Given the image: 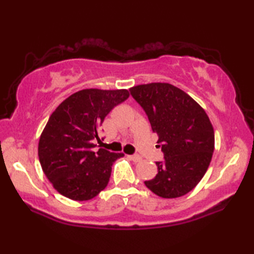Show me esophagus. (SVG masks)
<instances>
[{"label": "esophagus", "instance_id": "esophagus-1", "mask_svg": "<svg viewBox=\"0 0 254 254\" xmlns=\"http://www.w3.org/2000/svg\"><path fill=\"white\" fill-rule=\"evenodd\" d=\"M128 158H130L131 160L134 162H139L141 160V157L139 156V154H131V156H128Z\"/></svg>", "mask_w": 254, "mask_h": 254}]
</instances>
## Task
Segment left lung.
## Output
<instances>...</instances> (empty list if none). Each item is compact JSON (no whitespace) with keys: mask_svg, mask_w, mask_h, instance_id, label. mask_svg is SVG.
Returning <instances> with one entry per match:
<instances>
[{"mask_svg":"<svg viewBox=\"0 0 254 254\" xmlns=\"http://www.w3.org/2000/svg\"><path fill=\"white\" fill-rule=\"evenodd\" d=\"M159 136L163 160L158 174L144 182L153 194L177 198L194 189L207 170L214 151V130L205 111L174 85L151 83L130 88Z\"/></svg>","mask_w":254,"mask_h":254,"instance_id":"8db88e82","label":"left lung"}]
</instances>
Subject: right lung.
I'll return each mask as SVG.
<instances>
[{
	"mask_svg": "<svg viewBox=\"0 0 254 254\" xmlns=\"http://www.w3.org/2000/svg\"><path fill=\"white\" fill-rule=\"evenodd\" d=\"M128 97L127 89H83L66 98L47 122L38 154L56 190L74 200L92 199L104 189L112 165L123 153L93 151L98 128L114 106Z\"/></svg>",
	"mask_w": 254,
	"mask_h": 254,
	"instance_id": "obj_1",
	"label": "right lung"
}]
</instances>
